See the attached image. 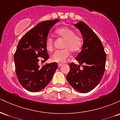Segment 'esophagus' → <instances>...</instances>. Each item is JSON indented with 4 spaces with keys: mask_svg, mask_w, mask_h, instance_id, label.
Returning a JSON list of instances; mask_svg holds the SVG:
<instances>
[{
    "mask_svg": "<svg viewBox=\"0 0 120 120\" xmlns=\"http://www.w3.org/2000/svg\"><path fill=\"white\" fill-rule=\"evenodd\" d=\"M62 66V64H58V67H60Z\"/></svg>",
    "mask_w": 120,
    "mask_h": 120,
    "instance_id": "34e87169",
    "label": "esophagus"
}]
</instances>
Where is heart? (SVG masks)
I'll return each instance as SVG.
<instances>
[{
    "mask_svg": "<svg viewBox=\"0 0 120 120\" xmlns=\"http://www.w3.org/2000/svg\"><path fill=\"white\" fill-rule=\"evenodd\" d=\"M56 35L64 40L61 50L55 51L51 56L52 61L63 63L66 61L69 55V51L72 53L78 51L82 46V39L79 35L75 34L74 31L69 27L59 28L55 31ZM53 39L48 37L46 40V47L48 51H51L53 49Z\"/></svg>",
    "mask_w": 120,
    "mask_h": 120,
    "instance_id": "b5f03b06",
    "label": "heart"
}]
</instances>
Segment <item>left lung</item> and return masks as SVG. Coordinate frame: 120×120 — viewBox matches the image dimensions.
Returning <instances> with one entry per match:
<instances>
[{
    "mask_svg": "<svg viewBox=\"0 0 120 120\" xmlns=\"http://www.w3.org/2000/svg\"><path fill=\"white\" fill-rule=\"evenodd\" d=\"M74 26L81 31L83 44L82 50L75 57L79 64H69L70 71L67 80L78 91L89 93L99 83L103 77L106 53L100 39L87 25L79 21Z\"/></svg>",
    "mask_w": 120,
    "mask_h": 120,
    "instance_id": "1",
    "label": "left lung"
}]
</instances>
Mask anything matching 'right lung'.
I'll list each match as a JSON object with an SVG mask.
<instances>
[{
	"label": "right lung",
	"instance_id": "1",
	"mask_svg": "<svg viewBox=\"0 0 120 120\" xmlns=\"http://www.w3.org/2000/svg\"><path fill=\"white\" fill-rule=\"evenodd\" d=\"M60 19L45 21L27 31L18 43L14 55L16 73L23 87L30 92H38L46 87L57 68L56 62L42 67L39 57L44 61L49 59L46 40L49 31Z\"/></svg>",
	"mask_w": 120,
	"mask_h": 120
}]
</instances>
